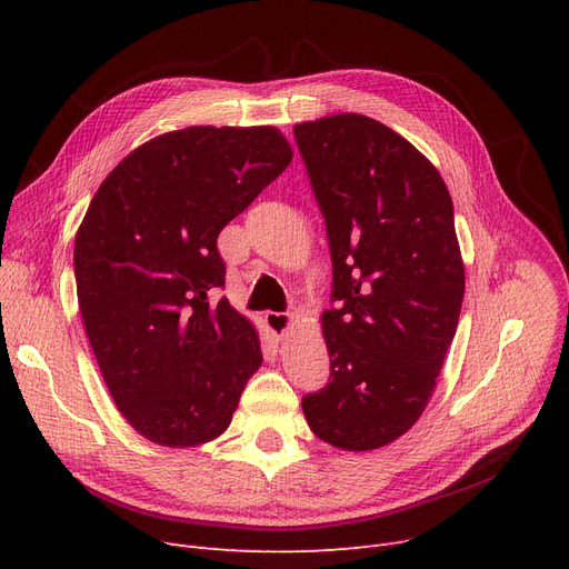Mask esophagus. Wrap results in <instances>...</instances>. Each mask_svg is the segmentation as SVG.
Segmentation results:
<instances>
[{
    "instance_id": "esophagus-1",
    "label": "esophagus",
    "mask_w": 569,
    "mask_h": 569,
    "mask_svg": "<svg viewBox=\"0 0 569 569\" xmlns=\"http://www.w3.org/2000/svg\"><path fill=\"white\" fill-rule=\"evenodd\" d=\"M264 322H267V330L272 332L277 339H283L290 330L292 318L288 313H277V311H267L264 313Z\"/></svg>"
}]
</instances>
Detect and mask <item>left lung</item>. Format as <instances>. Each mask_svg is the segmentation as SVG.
Listing matches in <instances>:
<instances>
[{
    "mask_svg": "<svg viewBox=\"0 0 569 569\" xmlns=\"http://www.w3.org/2000/svg\"><path fill=\"white\" fill-rule=\"evenodd\" d=\"M330 239L322 320L330 382L302 399L311 431L346 452L395 442L425 412L461 313L455 207L436 166L357 112L295 124Z\"/></svg>",
    "mask_w": 569,
    "mask_h": 569,
    "instance_id": "obj_1",
    "label": "left lung"
}]
</instances>
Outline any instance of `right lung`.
<instances>
[{
  "mask_svg": "<svg viewBox=\"0 0 569 569\" xmlns=\"http://www.w3.org/2000/svg\"><path fill=\"white\" fill-rule=\"evenodd\" d=\"M292 161L274 127H187L136 147L87 207L73 269L89 346L117 410L161 447L219 438L262 365L223 297L219 232Z\"/></svg>",
  "mask_w": 569,
  "mask_h": 569,
  "instance_id": "1",
  "label": "right lung"
}]
</instances>
